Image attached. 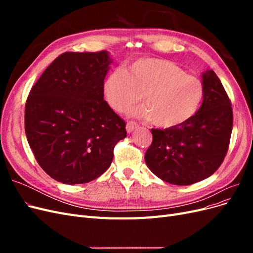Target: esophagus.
<instances>
[{
	"mask_svg": "<svg viewBox=\"0 0 253 253\" xmlns=\"http://www.w3.org/2000/svg\"><path fill=\"white\" fill-rule=\"evenodd\" d=\"M137 126H138V125H137V122H135V121H127V124H126V131H127V133H132Z\"/></svg>",
	"mask_w": 253,
	"mask_h": 253,
	"instance_id": "1",
	"label": "esophagus"
}]
</instances>
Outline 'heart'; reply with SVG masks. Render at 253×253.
<instances>
[{
    "instance_id": "heart-1",
    "label": "heart",
    "mask_w": 253,
    "mask_h": 253,
    "mask_svg": "<svg viewBox=\"0 0 253 253\" xmlns=\"http://www.w3.org/2000/svg\"><path fill=\"white\" fill-rule=\"evenodd\" d=\"M106 103L124 113L142 99L145 106L132 115L152 120L153 125L172 128L185 125L203 102L205 88L200 79L187 75L171 61L141 58L126 68H115L102 85Z\"/></svg>"
}]
</instances>
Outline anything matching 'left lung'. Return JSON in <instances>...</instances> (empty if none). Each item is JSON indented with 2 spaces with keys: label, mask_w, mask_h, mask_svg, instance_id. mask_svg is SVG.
Instances as JSON below:
<instances>
[{
  "label": "left lung",
  "mask_w": 253,
  "mask_h": 253,
  "mask_svg": "<svg viewBox=\"0 0 253 253\" xmlns=\"http://www.w3.org/2000/svg\"><path fill=\"white\" fill-rule=\"evenodd\" d=\"M201 109L185 125L152 128L153 141L144 160L157 177L188 186L209 177L227 154L233 126L231 101L212 70L203 73Z\"/></svg>",
  "instance_id": "8db88e82"
}]
</instances>
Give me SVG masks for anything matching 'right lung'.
Segmentation results:
<instances>
[{
    "label": "right lung",
    "instance_id": "right-lung-1",
    "mask_svg": "<svg viewBox=\"0 0 253 253\" xmlns=\"http://www.w3.org/2000/svg\"><path fill=\"white\" fill-rule=\"evenodd\" d=\"M112 60L106 50L67 51L29 91L25 133L36 160L51 178L76 185L98 178L126 137V122L103 99Z\"/></svg>",
    "mask_w": 253,
    "mask_h": 253
}]
</instances>
